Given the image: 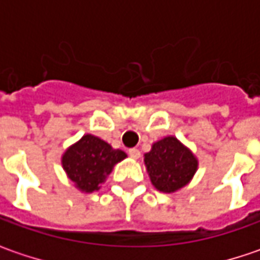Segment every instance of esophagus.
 <instances>
[{
	"instance_id": "1",
	"label": "esophagus",
	"mask_w": 260,
	"mask_h": 260,
	"mask_svg": "<svg viewBox=\"0 0 260 260\" xmlns=\"http://www.w3.org/2000/svg\"><path fill=\"white\" fill-rule=\"evenodd\" d=\"M128 156H130V157H133V159H139V157H140V150H139V149H136V147H133V149H128Z\"/></svg>"
}]
</instances>
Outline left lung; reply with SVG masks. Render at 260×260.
<instances>
[{
	"mask_svg": "<svg viewBox=\"0 0 260 260\" xmlns=\"http://www.w3.org/2000/svg\"><path fill=\"white\" fill-rule=\"evenodd\" d=\"M145 164L152 184L162 192H175L191 181L198 162L176 137H165L145 155Z\"/></svg>",
	"mask_w": 260,
	"mask_h": 260,
	"instance_id": "obj_1",
	"label": "left lung"
}]
</instances>
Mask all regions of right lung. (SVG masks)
<instances>
[{
  "label": "right lung",
  "instance_id": "obj_1",
  "mask_svg": "<svg viewBox=\"0 0 260 260\" xmlns=\"http://www.w3.org/2000/svg\"><path fill=\"white\" fill-rule=\"evenodd\" d=\"M123 150L113 149L107 142L85 135L71 146L62 157V165L69 179L85 192H94L111 172L113 166L125 157Z\"/></svg>",
  "mask_w": 260,
  "mask_h": 260
}]
</instances>
